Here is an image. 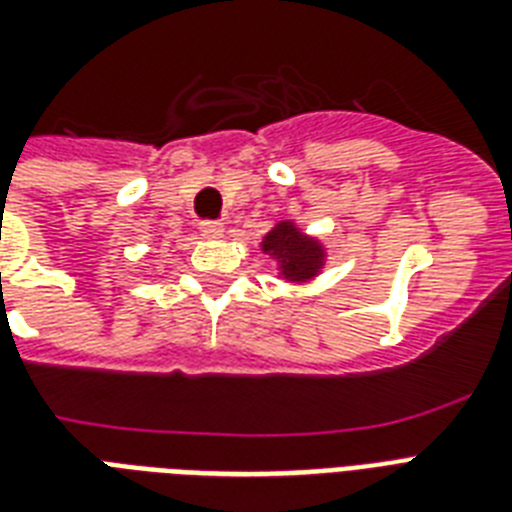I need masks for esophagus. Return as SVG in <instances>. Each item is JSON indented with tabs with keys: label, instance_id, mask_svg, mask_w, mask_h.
<instances>
[{
	"label": "esophagus",
	"instance_id": "esophagus-1",
	"mask_svg": "<svg viewBox=\"0 0 512 512\" xmlns=\"http://www.w3.org/2000/svg\"><path fill=\"white\" fill-rule=\"evenodd\" d=\"M199 233L204 239H220L225 233V228L223 223H217V220H204V223L199 225Z\"/></svg>",
	"mask_w": 512,
	"mask_h": 512
}]
</instances>
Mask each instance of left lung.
Returning <instances> with one entry per match:
<instances>
[{"label": "left lung", "mask_w": 512, "mask_h": 512, "mask_svg": "<svg viewBox=\"0 0 512 512\" xmlns=\"http://www.w3.org/2000/svg\"><path fill=\"white\" fill-rule=\"evenodd\" d=\"M263 252L281 257V273L292 281H305L316 276L324 252L313 239L303 236L292 223H279L263 239Z\"/></svg>", "instance_id": "1"}]
</instances>
